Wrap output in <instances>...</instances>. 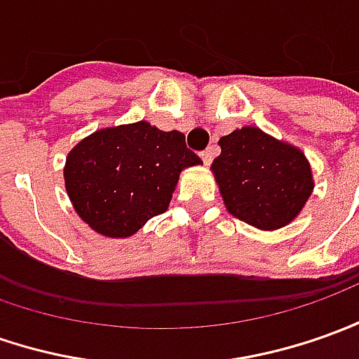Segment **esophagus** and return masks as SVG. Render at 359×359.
Instances as JSON below:
<instances>
[{"label": "esophagus", "mask_w": 359, "mask_h": 359, "mask_svg": "<svg viewBox=\"0 0 359 359\" xmlns=\"http://www.w3.org/2000/svg\"><path fill=\"white\" fill-rule=\"evenodd\" d=\"M202 161H204V165H210L214 157H216V147H208L206 151H202Z\"/></svg>", "instance_id": "esophagus-1"}]
</instances>
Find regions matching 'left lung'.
<instances>
[{"mask_svg":"<svg viewBox=\"0 0 359 359\" xmlns=\"http://www.w3.org/2000/svg\"><path fill=\"white\" fill-rule=\"evenodd\" d=\"M212 163L226 208L259 230H277L302 210L313 175L301 151L257 128H241L218 141Z\"/></svg>","mask_w":359,"mask_h":359,"instance_id":"1","label":"left lung"}]
</instances>
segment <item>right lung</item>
I'll return each instance as SVG.
<instances>
[{
  "mask_svg": "<svg viewBox=\"0 0 359 359\" xmlns=\"http://www.w3.org/2000/svg\"><path fill=\"white\" fill-rule=\"evenodd\" d=\"M202 163L179 131L147 121L96 131L68 153L65 182L78 216L108 238H128L167 210L180 170Z\"/></svg>",
  "mask_w": 359,
  "mask_h": 359,
  "instance_id": "add662e5",
  "label": "right lung"
}]
</instances>
